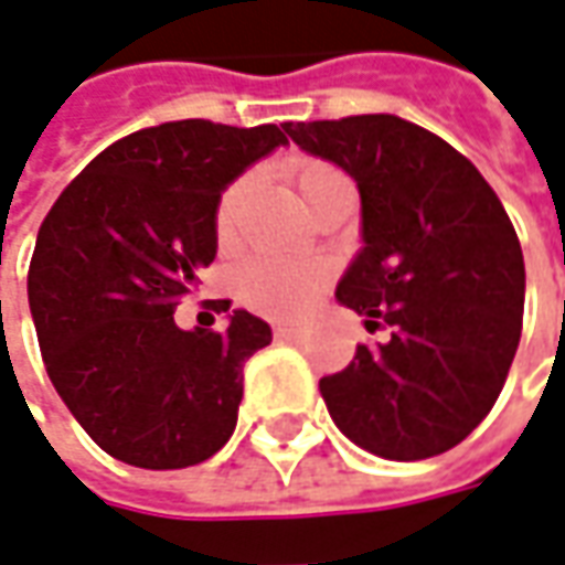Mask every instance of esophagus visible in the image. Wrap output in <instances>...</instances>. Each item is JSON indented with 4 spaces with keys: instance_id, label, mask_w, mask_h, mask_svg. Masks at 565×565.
Returning a JSON list of instances; mask_svg holds the SVG:
<instances>
[{
    "instance_id": "esophagus-1",
    "label": "esophagus",
    "mask_w": 565,
    "mask_h": 565,
    "mask_svg": "<svg viewBox=\"0 0 565 565\" xmlns=\"http://www.w3.org/2000/svg\"><path fill=\"white\" fill-rule=\"evenodd\" d=\"M275 337H278V340H294V343H302V340L309 337V331L294 328V324H278V328H275Z\"/></svg>"
}]
</instances>
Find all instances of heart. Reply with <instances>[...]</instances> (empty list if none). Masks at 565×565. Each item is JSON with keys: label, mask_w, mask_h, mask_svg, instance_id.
<instances>
[{"label": "heart", "mask_w": 565, "mask_h": 565, "mask_svg": "<svg viewBox=\"0 0 565 565\" xmlns=\"http://www.w3.org/2000/svg\"><path fill=\"white\" fill-rule=\"evenodd\" d=\"M287 175L299 191L302 203H309L331 182L347 179L328 160L315 157H297L287 163ZM250 191V179L241 175L237 182L222 191L216 203V234L222 244H232L241 228V213ZM324 287V271L315 263L299 259H281V256H259L250 259L241 271V297L250 302L256 312H266L271 318H299L312 309V302Z\"/></svg>", "instance_id": "obj_1"}]
</instances>
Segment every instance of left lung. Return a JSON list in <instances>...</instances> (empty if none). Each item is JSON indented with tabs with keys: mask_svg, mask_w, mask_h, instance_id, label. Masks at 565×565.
<instances>
[{
	"mask_svg": "<svg viewBox=\"0 0 565 565\" xmlns=\"http://www.w3.org/2000/svg\"><path fill=\"white\" fill-rule=\"evenodd\" d=\"M284 129L355 179L364 247L337 299L371 333L390 328L318 383L333 424L377 458H436L492 412L520 347L525 266L508 210L463 153L393 114Z\"/></svg>",
	"mask_w": 565,
	"mask_h": 565,
	"instance_id": "obj_1",
	"label": "left lung"
}]
</instances>
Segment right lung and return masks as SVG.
I'll return each instance as SVG.
<instances>
[{
  "label": "right lung",
  "instance_id": "1",
  "mask_svg": "<svg viewBox=\"0 0 565 565\" xmlns=\"http://www.w3.org/2000/svg\"><path fill=\"white\" fill-rule=\"evenodd\" d=\"M278 145L287 136L275 122L138 129L98 153L42 218L26 271L42 362L110 458L182 470L232 439L244 362L271 343V328L234 309L222 331H182L172 312L216 259L222 188Z\"/></svg>",
  "mask_w": 565,
  "mask_h": 565
}]
</instances>
